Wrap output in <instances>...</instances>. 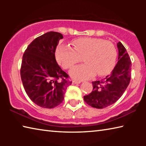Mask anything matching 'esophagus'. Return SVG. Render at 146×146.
Here are the masks:
<instances>
[{
	"instance_id": "esophagus-1",
	"label": "esophagus",
	"mask_w": 146,
	"mask_h": 146,
	"mask_svg": "<svg viewBox=\"0 0 146 146\" xmlns=\"http://www.w3.org/2000/svg\"><path fill=\"white\" fill-rule=\"evenodd\" d=\"M81 82H82V81H80V80H74L73 81V84H80V83H81Z\"/></svg>"
}]
</instances>
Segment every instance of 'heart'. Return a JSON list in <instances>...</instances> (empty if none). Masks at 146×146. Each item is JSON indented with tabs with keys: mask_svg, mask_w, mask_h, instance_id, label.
I'll list each match as a JSON object with an SVG mask.
<instances>
[{
	"mask_svg": "<svg viewBox=\"0 0 146 146\" xmlns=\"http://www.w3.org/2000/svg\"><path fill=\"white\" fill-rule=\"evenodd\" d=\"M72 48L65 45H59L56 49L57 62L64 69H69L82 60L85 64L71 69L70 74L73 78L85 80L97 73L106 76L114 68L117 57V51L111 42L102 38L82 37L74 40Z\"/></svg>",
	"mask_w": 146,
	"mask_h": 146,
	"instance_id": "obj_1",
	"label": "heart"
}]
</instances>
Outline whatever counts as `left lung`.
Listing matches in <instances>:
<instances>
[{"instance_id":"1","label":"left lung","mask_w":146,"mask_h":146,"mask_svg":"<svg viewBox=\"0 0 146 146\" xmlns=\"http://www.w3.org/2000/svg\"><path fill=\"white\" fill-rule=\"evenodd\" d=\"M117 64L110 75L101 80L92 82L93 91L84 100L93 108L102 109L114 104L126 90L131 80V61L123 44L117 43Z\"/></svg>"}]
</instances>
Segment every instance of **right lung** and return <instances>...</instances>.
Returning <instances> with one entry per match:
<instances>
[{
  "label": "right lung",
  "mask_w": 146,
  "mask_h": 146,
  "mask_svg": "<svg viewBox=\"0 0 146 146\" xmlns=\"http://www.w3.org/2000/svg\"><path fill=\"white\" fill-rule=\"evenodd\" d=\"M60 33L49 31L36 38L24 51L21 76L29 98L44 108H53L62 102L64 95L72 81L58 66L55 50Z\"/></svg>",
  "instance_id": "obj_1"
}]
</instances>
